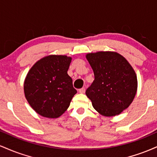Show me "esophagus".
<instances>
[{"label": "esophagus", "instance_id": "1", "mask_svg": "<svg viewBox=\"0 0 157 157\" xmlns=\"http://www.w3.org/2000/svg\"><path fill=\"white\" fill-rule=\"evenodd\" d=\"M85 91H86V88H82V89H79V92L81 93V94H83L85 93Z\"/></svg>", "mask_w": 157, "mask_h": 157}]
</instances>
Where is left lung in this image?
<instances>
[{"instance_id": "8db88e82", "label": "left lung", "mask_w": 157, "mask_h": 157, "mask_svg": "<svg viewBox=\"0 0 157 157\" xmlns=\"http://www.w3.org/2000/svg\"><path fill=\"white\" fill-rule=\"evenodd\" d=\"M86 58L92 68L94 80L86 89L94 109L100 114H120L130 105L137 90L134 70L125 57L112 52L89 53Z\"/></svg>"}]
</instances>
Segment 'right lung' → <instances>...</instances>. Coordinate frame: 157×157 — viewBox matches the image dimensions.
Wrapping results in <instances>:
<instances>
[{"label":"right lung","instance_id":"right-lung-1","mask_svg":"<svg viewBox=\"0 0 157 157\" xmlns=\"http://www.w3.org/2000/svg\"><path fill=\"white\" fill-rule=\"evenodd\" d=\"M71 57L49 55L37 61L29 70L24 82L27 101L44 117L57 118L67 110L77 93L68 76Z\"/></svg>","mask_w":157,"mask_h":157}]
</instances>
